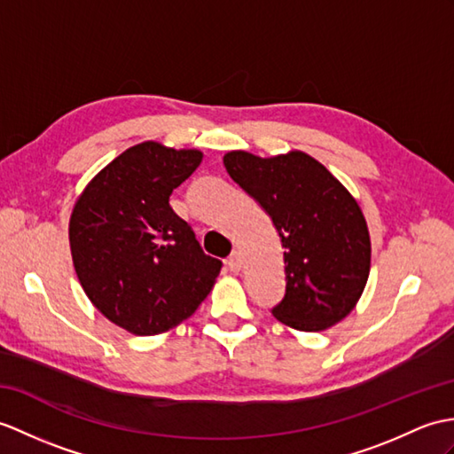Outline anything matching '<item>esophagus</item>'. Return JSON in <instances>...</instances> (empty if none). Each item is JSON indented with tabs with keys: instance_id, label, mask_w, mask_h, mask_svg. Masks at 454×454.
Returning a JSON list of instances; mask_svg holds the SVG:
<instances>
[{
	"instance_id": "1",
	"label": "esophagus",
	"mask_w": 454,
	"mask_h": 454,
	"mask_svg": "<svg viewBox=\"0 0 454 454\" xmlns=\"http://www.w3.org/2000/svg\"><path fill=\"white\" fill-rule=\"evenodd\" d=\"M226 265H228V269L231 272H239V269H241V255H239L238 251L231 253V255L228 257V261H226Z\"/></svg>"
}]
</instances>
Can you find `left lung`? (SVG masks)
Returning <instances> with one entry per match:
<instances>
[{
  "instance_id": "8db88e82",
  "label": "left lung",
  "mask_w": 454,
  "mask_h": 454,
  "mask_svg": "<svg viewBox=\"0 0 454 454\" xmlns=\"http://www.w3.org/2000/svg\"><path fill=\"white\" fill-rule=\"evenodd\" d=\"M230 177L270 216L284 247L286 294L272 315L296 331L331 329L362 298L372 239L352 193L301 151L224 154Z\"/></svg>"
}]
</instances>
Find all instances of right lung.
Instances as JSON below:
<instances>
[{"label":"right lung","instance_id":"right-lung-1","mask_svg":"<svg viewBox=\"0 0 454 454\" xmlns=\"http://www.w3.org/2000/svg\"><path fill=\"white\" fill-rule=\"evenodd\" d=\"M201 160L197 149L139 143L104 166L73 207L69 246L81 286L131 334H160L192 317L223 267L170 207Z\"/></svg>","mask_w":454,"mask_h":454}]
</instances>
